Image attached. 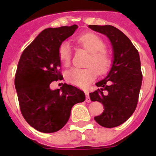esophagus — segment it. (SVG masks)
Returning a JSON list of instances; mask_svg holds the SVG:
<instances>
[{"instance_id":"obj_1","label":"esophagus","mask_w":156,"mask_h":156,"mask_svg":"<svg viewBox=\"0 0 156 156\" xmlns=\"http://www.w3.org/2000/svg\"><path fill=\"white\" fill-rule=\"evenodd\" d=\"M85 94H86V101L87 102H90V95H89V93H88V92H85Z\"/></svg>"}]
</instances>
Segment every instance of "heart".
<instances>
[{
    "label": "heart",
    "mask_w": 156,
    "mask_h": 156,
    "mask_svg": "<svg viewBox=\"0 0 156 156\" xmlns=\"http://www.w3.org/2000/svg\"><path fill=\"white\" fill-rule=\"evenodd\" d=\"M78 41L85 49L90 52L87 62V68L74 67L66 73V79L72 84L81 88H86L99 74H104L111 66V58L105 51V44L98 36L94 34H86L78 38ZM60 61L69 66L71 62L72 50L69 43L62 42L58 48Z\"/></svg>",
    "instance_id": "1"
}]
</instances>
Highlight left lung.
Instances as JSON below:
<instances>
[{"label": "left lung", "instance_id": "obj_1", "mask_svg": "<svg viewBox=\"0 0 156 156\" xmlns=\"http://www.w3.org/2000/svg\"><path fill=\"white\" fill-rule=\"evenodd\" d=\"M88 27L108 37L113 52L108 75L96 83L99 89L90 93V100L101 102L105 108L94 120L104 127H115L126 122L137 107L142 83L140 56L130 40L119 29L108 25Z\"/></svg>", "mask_w": 156, "mask_h": 156}]
</instances>
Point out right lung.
Masks as SVG:
<instances>
[{
    "instance_id": "right-lung-1",
    "label": "right lung",
    "mask_w": 156,
    "mask_h": 156,
    "mask_svg": "<svg viewBox=\"0 0 156 156\" xmlns=\"http://www.w3.org/2000/svg\"><path fill=\"white\" fill-rule=\"evenodd\" d=\"M76 25L43 30L22 54L15 78L20 110L29 124L42 133H54L68 122L73 106L85 100L81 90L64 83L51 90L52 81L62 80L58 48L74 34Z\"/></svg>"
}]
</instances>
